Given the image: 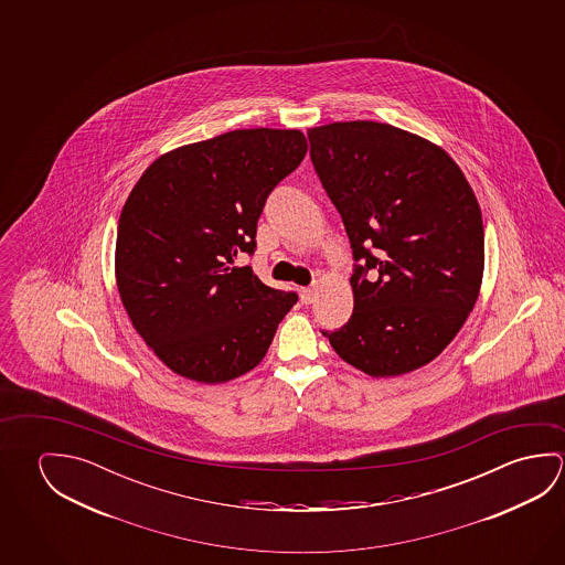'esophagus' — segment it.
<instances>
[{
    "label": "esophagus",
    "mask_w": 565,
    "mask_h": 565,
    "mask_svg": "<svg viewBox=\"0 0 565 565\" xmlns=\"http://www.w3.org/2000/svg\"><path fill=\"white\" fill-rule=\"evenodd\" d=\"M299 296H301V303H306V306L313 303L315 287H301V289H299Z\"/></svg>",
    "instance_id": "obj_1"
}]
</instances>
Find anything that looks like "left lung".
<instances>
[{
  "mask_svg": "<svg viewBox=\"0 0 565 565\" xmlns=\"http://www.w3.org/2000/svg\"><path fill=\"white\" fill-rule=\"evenodd\" d=\"M307 138L356 262L351 319L323 334L376 379L416 371L454 341L479 297L477 196L444 149L390 124L334 121Z\"/></svg>",
  "mask_w": 565,
  "mask_h": 565,
  "instance_id": "obj_1",
  "label": "left lung"
}]
</instances>
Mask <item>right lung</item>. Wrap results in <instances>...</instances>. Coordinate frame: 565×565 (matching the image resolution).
Wrapping results in <instances>:
<instances>
[{
	"label": "right lung",
	"mask_w": 565,
	"mask_h": 565,
	"mask_svg": "<svg viewBox=\"0 0 565 565\" xmlns=\"http://www.w3.org/2000/svg\"><path fill=\"white\" fill-rule=\"evenodd\" d=\"M307 153L299 130H234L173 149L124 204L116 281L131 324L171 371L218 384L258 366L296 291L234 259L256 250L269 193Z\"/></svg>",
	"instance_id": "1"
}]
</instances>
